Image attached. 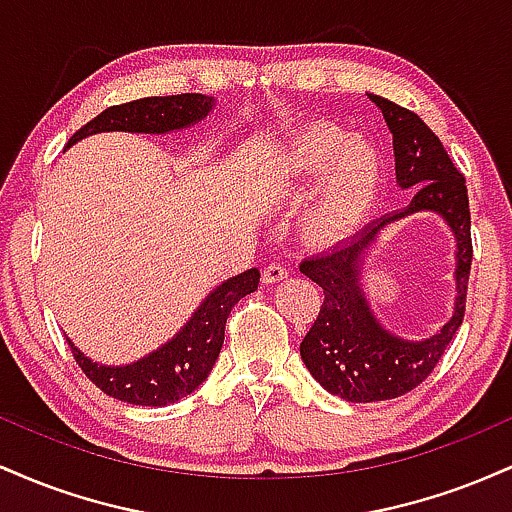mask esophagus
I'll list each match as a JSON object with an SVG mask.
<instances>
[{"label":"esophagus","mask_w":512,"mask_h":512,"mask_svg":"<svg viewBox=\"0 0 512 512\" xmlns=\"http://www.w3.org/2000/svg\"><path fill=\"white\" fill-rule=\"evenodd\" d=\"M286 276H289V269H286L284 264H269V267H264L262 281L264 284H279Z\"/></svg>","instance_id":"esophagus-1"}]
</instances>
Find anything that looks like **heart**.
I'll use <instances>...</instances> for the list:
<instances>
[{"instance_id":"heart-1","label":"heart","mask_w":512,"mask_h":512,"mask_svg":"<svg viewBox=\"0 0 512 512\" xmlns=\"http://www.w3.org/2000/svg\"><path fill=\"white\" fill-rule=\"evenodd\" d=\"M276 178L293 187H310L313 197L303 211V228L317 243L351 238L378 202L383 158L361 137L332 125H310L276 151Z\"/></svg>"}]
</instances>
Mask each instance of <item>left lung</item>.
I'll list each match as a JSON object with an SVG mask.
<instances>
[{
	"label": "left lung",
	"mask_w": 512,
	"mask_h": 512,
	"mask_svg": "<svg viewBox=\"0 0 512 512\" xmlns=\"http://www.w3.org/2000/svg\"><path fill=\"white\" fill-rule=\"evenodd\" d=\"M368 98L378 105L392 132L397 185L411 190V202L301 264V272L325 293L320 315L301 342V358L327 392L356 404L402 397L431 375L462 325L472 269V221L462 173L419 115L375 93ZM421 210L438 213L453 231L458 296L451 320L436 335L404 340L374 317L362 289V267L387 225Z\"/></svg>",
	"instance_id": "obj_1"
}]
</instances>
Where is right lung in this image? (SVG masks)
Masks as SVG:
<instances>
[{
    "label": "right lung",
    "instance_id": "right-lung-1",
    "mask_svg": "<svg viewBox=\"0 0 512 512\" xmlns=\"http://www.w3.org/2000/svg\"><path fill=\"white\" fill-rule=\"evenodd\" d=\"M214 105V98L202 96V93L151 96L125 105H113L81 127L67 146L98 132H180L202 122L214 110ZM257 284H260V269H248L226 279L199 303V308L173 339L125 366H105V363L91 361L79 346H74L72 339L67 342L86 378L101 387L105 395L127 404H139V407H166L195 392L207 380L221 354L231 308L240 298L257 291Z\"/></svg>",
    "mask_w": 512,
    "mask_h": 512
}]
</instances>
